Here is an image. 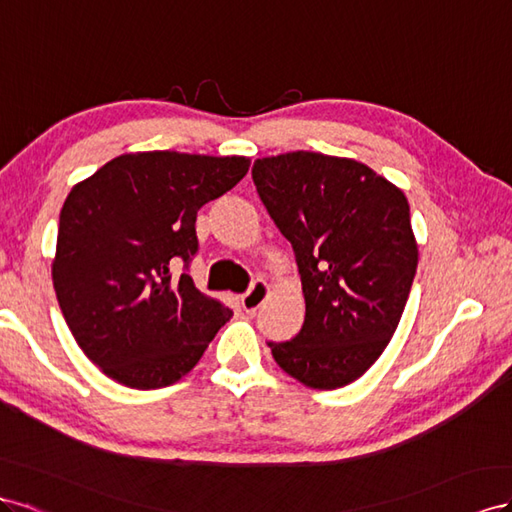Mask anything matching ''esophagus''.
Listing matches in <instances>:
<instances>
[{
  "label": "esophagus",
  "mask_w": 512,
  "mask_h": 512,
  "mask_svg": "<svg viewBox=\"0 0 512 512\" xmlns=\"http://www.w3.org/2000/svg\"><path fill=\"white\" fill-rule=\"evenodd\" d=\"M268 298H270V285L266 281L257 279V281H253L251 287H248L246 294H242L240 302H242V309L246 313H255L259 306L266 304Z\"/></svg>",
  "instance_id": "obj_1"
}]
</instances>
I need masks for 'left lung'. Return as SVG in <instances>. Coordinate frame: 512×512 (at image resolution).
Returning <instances> with one entry per match:
<instances>
[{
	"instance_id": "left-lung-1",
	"label": "left lung",
	"mask_w": 512,
	"mask_h": 512,
	"mask_svg": "<svg viewBox=\"0 0 512 512\" xmlns=\"http://www.w3.org/2000/svg\"><path fill=\"white\" fill-rule=\"evenodd\" d=\"M253 182L291 242L306 315L268 343L279 367L317 390L352 384L382 356L416 276L418 246L401 188L352 158H257Z\"/></svg>"
}]
</instances>
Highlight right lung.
I'll use <instances>...</instances> for the list:
<instances>
[{
  "instance_id": "right-lung-1",
  "label": "right lung",
  "mask_w": 512,
  "mask_h": 512,
  "mask_svg": "<svg viewBox=\"0 0 512 512\" xmlns=\"http://www.w3.org/2000/svg\"><path fill=\"white\" fill-rule=\"evenodd\" d=\"M244 156L122 154L64 201L53 287L72 337L96 367L150 390L191 371L225 321L188 270L199 251L197 212L248 171Z\"/></svg>"
}]
</instances>
